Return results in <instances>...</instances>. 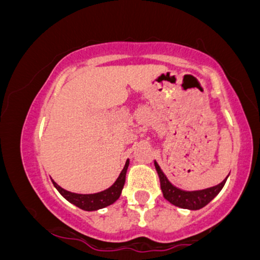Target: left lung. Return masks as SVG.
I'll use <instances>...</instances> for the list:
<instances>
[{
	"label": "left lung",
	"mask_w": 260,
	"mask_h": 260,
	"mask_svg": "<svg viewBox=\"0 0 260 260\" xmlns=\"http://www.w3.org/2000/svg\"><path fill=\"white\" fill-rule=\"evenodd\" d=\"M155 169H156L157 175L160 178V187L162 190L164 198L169 201L171 204L176 205V207L182 209H188V210H198L213 201L215 197L219 194L220 190L222 189L223 184H225V180L217 186L205 188V189L199 190H183L177 188L168 180L165 174L161 171L160 166L157 165L156 161H154Z\"/></svg>",
	"instance_id": "left-lung-1"
}]
</instances>
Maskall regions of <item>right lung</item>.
I'll use <instances>...</instances> for the list:
<instances>
[{
	"label": "right lung",
	"instance_id": "right-lung-1",
	"mask_svg": "<svg viewBox=\"0 0 260 260\" xmlns=\"http://www.w3.org/2000/svg\"><path fill=\"white\" fill-rule=\"evenodd\" d=\"M128 165H129V159H127L126 164H124L123 170L121 171L120 176L117 177V180L115 181V183L111 187H109L107 189L103 190L99 193H91V194H80V193H73L70 190H66L62 187H59L55 181H52L53 186L56 189L61 193V196L64 199H67L68 202L72 203L80 209L85 211H94L99 210V209L106 208L109 205H111L120 198L122 189H123L124 181H126V174Z\"/></svg>",
	"mask_w": 260,
	"mask_h": 260
}]
</instances>
